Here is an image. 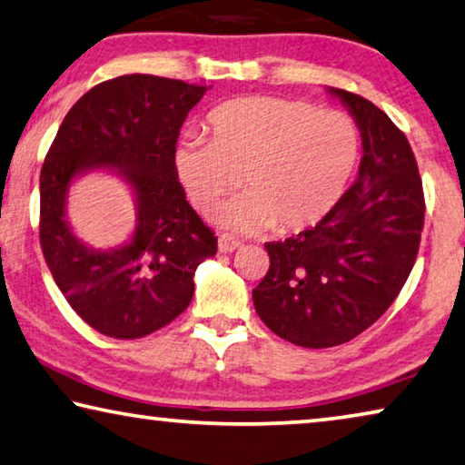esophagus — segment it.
Returning a JSON list of instances; mask_svg holds the SVG:
<instances>
[{"mask_svg":"<svg viewBox=\"0 0 465 465\" xmlns=\"http://www.w3.org/2000/svg\"><path fill=\"white\" fill-rule=\"evenodd\" d=\"M238 248H240V242L235 240V238H232V235H227V233L219 235V252L232 254L233 250H238Z\"/></svg>","mask_w":465,"mask_h":465,"instance_id":"1","label":"esophagus"}]
</instances>
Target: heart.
<instances>
[{
  "mask_svg": "<svg viewBox=\"0 0 465 465\" xmlns=\"http://www.w3.org/2000/svg\"><path fill=\"white\" fill-rule=\"evenodd\" d=\"M211 140L186 136L172 153L173 175L203 215L244 180L248 193L223 206L227 230L292 233L321 223L348 190L362 136L348 114L302 99L242 97L206 117Z\"/></svg>",
  "mask_w": 465,
  "mask_h": 465,
  "instance_id": "1",
  "label": "heart"
}]
</instances>
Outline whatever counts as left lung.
I'll list each match as a JSON object with an SVG mask.
<instances>
[{"instance_id": "1", "label": "left lung", "mask_w": 465, "mask_h": 465, "mask_svg": "<svg viewBox=\"0 0 465 465\" xmlns=\"http://www.w3.org/2000/svg\"><path fill=\"white\" fill-rule=\"evenodd\" d=\"M358 124V178L329 215L296 238L264 244L269 272L252 290L256 314L302 348H333L393 304L416 262L424 194L403 132L360 94L327 86Z\"/></svg>"}]
</instances>
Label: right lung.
Here are the masks:
<instances>
[{"instance_id":"right-lung-1","label":"right lung","mask_w":465,"mask_h":465,"mask_svg":"<svg viewBox=\"0 0 465 465\" xmlns=\"http://www.w3.org/2000/svg\"><path fill=\"white\" fill-rule=\"evenodd\" d=\"M204 93L151 74L107 80L76 101L47 153L43 256L68 304L103 335L138 339L169 325L194 296L196 267L217 252L172 167L182 124ZM93 171L117 174L135 196V232L115 249L88 247L67 221L69 188Z\"/></svg>"}]
</instances>
